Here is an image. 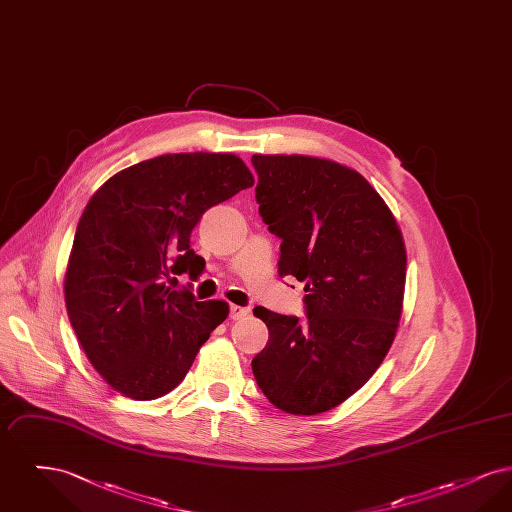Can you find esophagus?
<instances>
[{
    "mask_svg": "<svg viewBox=\"0 0 512 512\" xmlns=\"http://www.w3.org/2000/svg\"><path fill=\"white\" fill-rule=\"evenodd\" d=\"M249 315V309L240 307V305H230V318L232 320H240V318L247 317Z\"/></svg>",
    "mask_w": 512,
    "mask_h": 512,
    "instance_id": "obj_1",
    "label": "esophagus"
}]
</instances>
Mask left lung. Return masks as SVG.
Masks as SVG:
<instances>
[{"instance_id": "1", "label": "left lung", "mask_w": 512, "mask_h": 512, "mask_svg": "<svg viewBox=\"0 0 512 512\" xmlns=\"http://www.w3.org/2000/svg\"><path fill=\"white\" fill-rule=\"evenodd\" d=\"M259 215L280 244V276L305 282L307 320L255 307L268 328L251 361L268 401L318 414L361 390L382 365L403 311L407 251L390 207L365 176L309 155H253Z\"/></svg>"}]
</instances>
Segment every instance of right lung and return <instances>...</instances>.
Returning a JSON list of instances; mask_svg holds the SVG:
<instances>
[{"label": "right lung", "instance_id": "right-lung-1", "mask_svg": "<svg viewBox=\"0 0 512 512\" xmlns=\"http://www.w3.org/2000/svg\"><path fill=\"white\" fill-rule=\"evenodd\" d=\"M253 182L238 155L195 151L132 165L92 195L74 234L65 305L88 361L113 390L136 401L174 390L226 320V301H195L167 280L201 274L205 261L190 247L195 224Z\"/></svg>", "mask_w": 512, "mask_h": 512}]
</instances>
